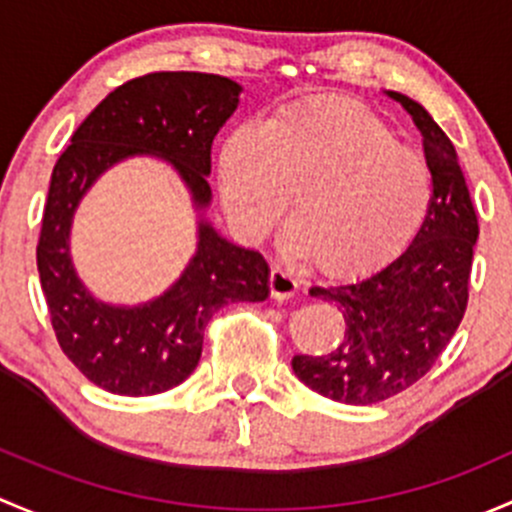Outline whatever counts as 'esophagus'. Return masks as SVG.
<instances>
[{"instance_id": "34e87169", "label": "esophagus", "mask_w": 512, "mask_h": 512, "mask_svg": "<svg viewBox=\"0 0 512 512\" xmlns=\"http://www.w3.org/2000/svg\"><path fill=\"white\" fill-rule=\"evenodd\" d=\"M268 288H271L273 300H288L298 293V281L283 268H273L271 278H268Z\"/></svg>"}]
</instances>
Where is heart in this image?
<instances>
[{"instance_id":"heart-1","label":"heart","mask_w":512,"mask_h":512,"mask_svg":"<svg viewBox=\"0 0 512 512\" xmlns=\"http://www.w3.org/2000/svg\"><path fill=\"white\" fill-rule=\"evenodd\" d=\"M219 192L246 241L266 239L293 194L283 249L328 276H362L416 239L434 204V175L382 118L345 98H310L231 130Z\"/></svg>"}]
</instances>
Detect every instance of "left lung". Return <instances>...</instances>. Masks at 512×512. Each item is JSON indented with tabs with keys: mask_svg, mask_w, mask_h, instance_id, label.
I'll list each match as a JSON object with an SVG mask.
<instances>
[{
	"mask_svg": "<svg viewBox=\"0 0 512 512\" xmlns=\"http://www.w3.org/2000/svg\"><path fill=\"white\" fill-rule=\"evenodd\" d=\"M412 115L434 175V204L402 256L355 283L310 288L335 303L345 337L328 355H295L293 372L305 387L333 402H384L431 370L461 325L468 303L478 217L453 142L424 105L384 91Z\"/></svg>",
	"mask_w": 512,
	"mask_h": 512,
	"instance_id": "1",
	"label": "left lung"
}]
</instances>
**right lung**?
Segmentation results:
<instances>
[{"label":"right lung","mask_w":512,"mask_h":512,"mask_svg":"<svg viewBox=\"0 0 512 512\" xmlns=\"http://www.w3.org/2000/svg\"><path fill=\"white\" fill-rule=\"evenodd\" d=\"M244 88L214 73L160 71L108 93L78 125L51 172L36 246L41 288L56 340L93 384L150 397L182 384L202 357L204 328L229 303L268 298V263L231 244L207 221L212 142ZM167 161L198 212V249L165 294L138 306L96 299L77 278L70 226L80 199L110 166L130 156Z\"/></svg>","instance_id":"1"}]
</instances>
